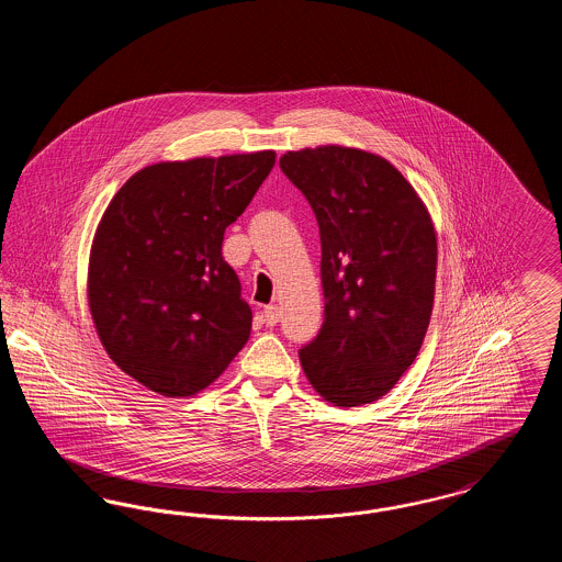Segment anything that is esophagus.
<instances>
[{
    "label": "esophagus",
    "instance_id": "obj_1",
    "mask_svg": "<svg viewBox=\"0 0 562 562\" xmlns=\"http://www.w3.org/2000/svg\"><path fill=\"white\" fill-rule=\"evenodd\" d=\"M263 322H266L268 326H276V324L280 322V307H278V305H268V307L263 310Z\"/></svg>",
    "mask_w": 562,
    "mask_h": 562
}]
</instances>
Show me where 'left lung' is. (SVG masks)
<instances>
[{
    "label": "left lung",
    "instance_id": "obj_1",
    "mask_svg": "<svg viewBox=\"0 0 562 562\" xmlns=\"http://www.w3.org/2000/svg\"><path fill=\"white\" fill-rule=\"evenodd\" d=\"M282 172L321 227L324 324L299 349L324 401L360 406L385 396L415 362L436 284V232L401 170L371 151L321 145L286 151Z\"/></svg>",
    "mask_w": 562,
    "mask_h": 562
}]
</instances>
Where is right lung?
Here are the masks:
<instances>
[{"instance_id":"1","label":"right lung","mask_w":562,"mask_h":562,"mask_svg":"<svg viewBox=\"0 0 562 562\" xmlns=\"http://www.w3.org/2000/svg\"><path fill=\"white\" fill-rule=\"evenodd\" d=\"M273 164L276 151L160 161L109 202L88 305L109 358L151 392H202L248 341L252 312L221 244Z\"/></svg>"}]
</instances>
